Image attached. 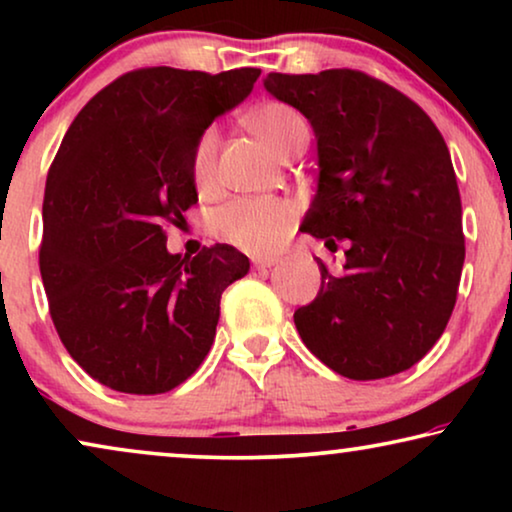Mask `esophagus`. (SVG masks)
Listing matches in <instances>:
<instances>
[{
  "label": "esophagus",
  "instance_id": "1",
  "mask_svg": "<svg viewBox=\"0 0 512 512\" xmlns=\"http://www.w3.org/2000/svg\"><path fill=\"white\" fill-rule=\"evenodd\" d=\"M251 263H254L256 270H265V268H272V265L279 263L277 256H254L251 258Z\"/></svg>",
  "mask_w": 512,
  "mask_h": 512
}]
</instances>
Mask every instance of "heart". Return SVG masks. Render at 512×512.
<instances>
[{
    "instance_id": "b5f03b06",
    "label": "heart",
    "mask_w": 512,
    "mask_h": 512,
    "mask_svg": "<svg viewBox=\"0 0 512 512\" xmlns=\"http://www.w3.org/2000/svg\"><path fill=\"white\" fill-rule=\"evenodd\" d=\"M251 130L270 146L277 156L289 149L300 130H305L298 111L279 102H270L251 111ZM216 151H219V130L209 125L195 139L191 172L195 188L209 193L214 188ZM296 223V205L282 198H237L212 216V230L219 240L233 244L251 254H268L284 244Z\"/></svg>"
}]
</instances>
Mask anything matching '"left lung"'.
Segmentation results:
<instances>
[{
	"mask_svg": "<svg viewBox=\"0 0 512 512\" xmlns=\"http://www.w3.org/2000/svg\"><path fill=\"white\" fill-rule=\"evenodd\" d=\"M310 121L319 184L300 230L349 242L345 275L293 314L305 347L349 380L415 366L443 335L464 268L461 198L450 151L424 109L356 69L263 81Z\"/></svg>",
	"mask_w": 512,
	"mask_h": 512,
	"instance_id": "left-lung-1",
	"label": "left lung"
}]
</instances>
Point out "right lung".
Here are the masks:
<instances>
[{
	"instance_id": "1",
	"label": "right lung",
	"mask_w": 512,
	"mask_h": 512,
	"mask_svg": "<svg viewBox=\"0 0 512 512\" xmlns=\"http://www.w3.org/2000/svg\"><path fill=\"white\" fill-rule=\"evenodd\" d=\"M261 69L144 67L79 111L46 179L39 270L69 356L104 387L165 394L212 347L221 293L249 272L230 244L167 251L198 202L195 139L251 93Z\"/></svg>"
}]
</instances>
